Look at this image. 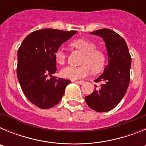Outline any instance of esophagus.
I'll return each mask as SVG.
<instances>
[{
	"label": "esophagus",
	"mask_w": 146,
	"mask_h": 146,
	"mask_svg": "<svg viewBox=\"0 0 146 146\" xmlns=\"http://www.w3.org/2000/svg\"><path fill=\"white\" fill-rule=\"evenodd\" d=\"M75 82H76V83H78V84L81 85V84H82L83 82H84V81H83V80H78V81H75Z\"/></svg>",
	"instance_id": "1"
}]
</instances>
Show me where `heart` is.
<instances>
[{"mask_svg":"<svg viewBox=\"0 0 146 146\" xmlns=\"http://www.w3.org/2000/svg\"><path fill=\"white\" fill-rule=\"evenodd\" d=\"M72 46L84 52L80 66H67L60 71V75L66 79L77 80L88 75L91 69L93 72L101 70L104 66L106 57L102 50L96 49V44L86 39H77L72 42ZM56 63L60 65L65 64L66 55L64 50L58 49L55 52Z\"/></svg>","mask_w":146,"mask_h":146,"instance_id":"b5f03b06","label":"heart"}]
</instances>
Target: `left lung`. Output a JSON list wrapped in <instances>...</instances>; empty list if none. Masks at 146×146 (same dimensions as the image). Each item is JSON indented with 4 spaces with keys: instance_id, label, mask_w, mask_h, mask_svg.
<instances>
[{
    "instance_id": "1",
    "label": "left lung",
    "mask_w": 146,
    "mask_h": 146,
    "mask_svg": "<svg viewBox=\"0 0 146 146\" xmlns=\"http://www.w3.org/2000/svg\"><path fill=\"white\" fill-rule=\"evenodd\" d=\"M90 33L97 35L104 41L108 64L102 74L94 80L101 82L99 88H95L85 99L89 108L95 111L108 112L118 105L127 91L130 80L131 55L125 40L112 30L103 28Z\"/></svg>"
}]
</instances>
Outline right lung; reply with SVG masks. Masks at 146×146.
Instances as JSON below:
<instances>
[{
  "label": "right lung",
  "instance_id": "obj_1",
  "mask_svg": "<svg viewBox=\"0 0 146 146\" xmlns=\"http://www.w3.org/2000/svg\"><path fill=\"white\" fill-rule=\"evenodd\" d=\"M77 33L75 31L37 30L23 41L17 52V74L23 93L42 109L54 107L64 96L70 80L57 78L55 52Z\"/></svg>",
  "mask_w": 146,
  "mask_h": 146
}]
</instances>
